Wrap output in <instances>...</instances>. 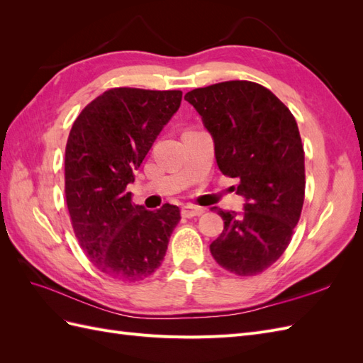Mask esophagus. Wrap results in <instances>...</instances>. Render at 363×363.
<instances>
[{"mask_svg":"<svg viewBox=\"0 0 363 363\" xmlns=\"http://www.w3.org/2000/svg\"><path fill=\"white\" fill-rule=\"evenodd\" d=\"M203 213V208L200 207H195V206H183L182 207V215L184 218H194V216H199Z\"/></svg>","mask_w":363,"mask_h":363,"instance_id":"1","label":"esophagus"}]
</instances>
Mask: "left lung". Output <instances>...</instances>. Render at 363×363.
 <instances>
[{
  "label": "left lung",
  "mask_w": 363,
  "mask_h": 363,
  "mask_svg": "<svg viewBox=\"0 0 363 363\" xmlns=\"http://www.w3.org/2000/svg\"><path fill=\"white\" fill-rule=\"evenodd\" d=\"M215 142L219 169L238 179L247 200L236 215L213 207L224 219L211 244L219 267L252 277L276 263L288 248L304 203V148L289 108L265 86L233 80L184 95Z\"/></svg>",
  "instance_id": "8db88e82"
}]
</instances>
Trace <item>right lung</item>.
<instances>
[{
    "label": "right lung",
    "mask_w": 363,
    "mask_h": 363,
    "mask_svg": "<svg viewBox=\"0 0 363 363\" xmlns=\"http://www.w3.org/2000/svg\"><path fill=\"white\" fill-rule=\"evenodd\" d=\"M182 91L113 87L87 104L65 148V196L75 238L107 277L136 283L162 265L180 208L145 211L127 184L163 125L177 112Z\"/></svg>",
    "instance_id": "add662e5"
}]
</instances>
